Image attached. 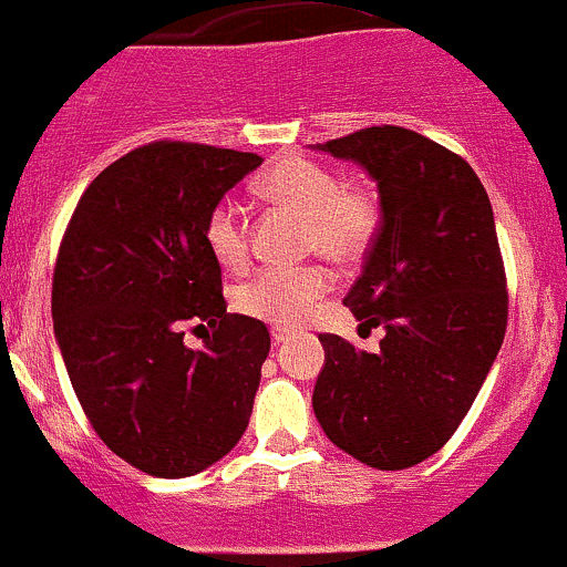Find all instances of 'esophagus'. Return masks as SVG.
Returning <instances> with one entry per match:
<instances>
[{"mask_svg":"<svg viewBox=\"0 0 567 567\" xmlns=\"http://www.w3.org/2000/svg\"><path fill=\"white\" fill-rule=\"evenodd\" d=\"M271 340H274V346H282V342L290 340V329H282V326H274V329H271Z\"/></svg>","mask_w":567,"mask_h":567,"instance_id":"esophagus-1","label":"esophagus"}]
</instances>
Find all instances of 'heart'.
<instances>
[{"instance_id": "1", "label": "heart", "mask_w": 567, "mask_h": 567, "mask_svg": "<svg viewBox=\"0 0 567 567\" xmlns=\"http://www.w3.org/2000/svg\"><path fill=\"white\" fill-rule=\"evenodd\" d=\"M260 192L274 203L293 208L307 219V244L331 260H357L379 230V205L364 188H348L342 177L312 158L288 156L260 181ZM205 244L216 262L241 268L249 257V230L236 203H219L205 221ZM331 277L320 266L266 268L238 290V307L255 318L296 326L329 293Z\"/></svg>"}]
</instances>
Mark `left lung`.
I'll return each mask as SVG.
<instances>
[{"instance_id": "8db88e82", "label": "left lung", "mask_w": 567, "mask_h": 567, "mask_svg": "<svg viewBox=\"0 0 567 567\" xmlns=\"http://www.w3.org/2000/svg\"><path fill=\"white\" fill-rule=\"evenodd\" d=\"M310 147L359 164L379 186L381 227L342 305L386 331L379 353L318 337L326 359L312 409L357 461L409 468L447 444L505 340L491 199L461 156L400 125Z\"/></svg>"}]
</instances>
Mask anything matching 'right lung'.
Listing matches in <instances>:
<instances>
[{
    "mask_svg": "<svg viewBox=\"0 0 567 567\" xmlns=\"http://www.w3.org/2000/svg\"><path fill=\"white\" fill-rule=\"evenodd\" d=\"M262 158L192 142L125 153L79 199L51 288L68 379L114 455L192 477L244 436L271 348L262 320L227 312L205 221ZM208 322L203 352L182 326Z\"/></svg>",
    "mask_w": 567,
    "mask_h": 567,
    "instance_id": "obj_1",
    "label": "right lung"
}]
</instances>
